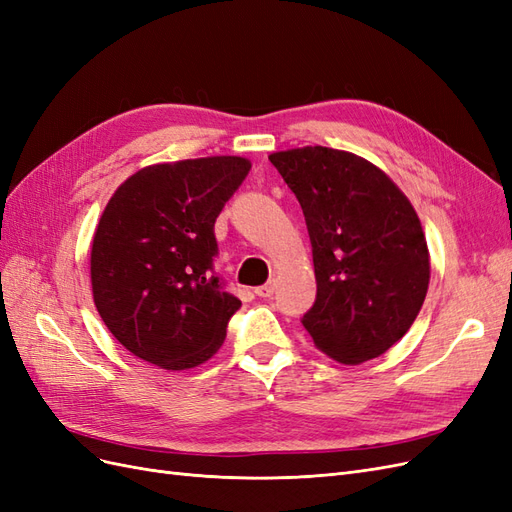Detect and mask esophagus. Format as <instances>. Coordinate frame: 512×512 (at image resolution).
I'll use <instances>...</instances> for the list:
<instances>
[{"label":"esophagus","mask_w":512,"mask_h":512,"mask_svg":"<svg viewBox=\"0 0 512 512\" xmlns=\"http://www.w3.org/2000/svg\"><path fill=\"white\" fill-rule=\"evenodd\" d=\"M273 290H275V284L269 282V284H265V286H258V288H256V294H258L260 299H271V297H273Z\"/></svg>","instance_id":"esophagus-1"}]
</instances>
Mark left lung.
Masks as SVG:
<instances>
[{
	"label": "left lung",
	"mask_w": 512,
	"mask_h": 512,
	"mask_svg": "<svg viewBox=\"0 0 512 512\" xmlns=\"http://www.w3.org/2000/svg\"><path fill=\"white\" fill-rule=\"evenodd\" d=\"M269 160L297 196L312 241L318 292L303 327L337 363L376 359L408 333L425 301L421 220L384 170L354 153L316 145Z\"/></svg>",
	"instance_id": "1"
}]
</instances>
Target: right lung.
<instances>
[{"label": "right lung", "mask_w": 512, "mask_h": 512, "mask_svg": "<svg viewBox=\"0 0 512 512\" xmlns=\"http://www.w3.org/2000/svg\"><path fill=\"white\" fill-rule=\"evenodd\" d=\"M250 160L213 156L145 166L123 181L91 243V290L117 342L162 369L220 350L241 301L213 273L215 220Z\"/></svg>", "instance_id": "1"}]
</instances>
